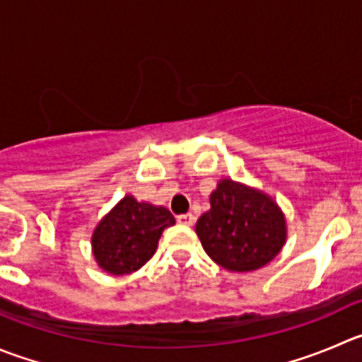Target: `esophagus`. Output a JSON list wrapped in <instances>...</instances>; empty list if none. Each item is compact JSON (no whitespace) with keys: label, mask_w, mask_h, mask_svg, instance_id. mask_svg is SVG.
<instances>
[{"label":"esophagus","mask_w":362,"mask_h":362,"mask_svg":"<svg viewBox=\"0 0 362 362\" xmlns=\"http://www.w3.org/2000/svg\"><path fill=\"white\" fill-rule=\"evenodd\" d=\"M177 222L183 223V226H192L195 222V216L192 213H185V215L177 216Z\"/></svg>","instance_id":"34e87169"}]
</instances>
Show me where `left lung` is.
Segmentation results:
<instances>
[{
    "label": "left lung",
    "mask_w": 362,
    "mask_h": 362,
    "mask_svg": "<svg viewBox=\"0 0 362 362\" xmlns=\"http://www.w3.org/2000/svg\"><path fill=\"white\" fill-rule=\"evenodd\" d=\"M209 204V211L197 220L195 233L206 254L226 270H257L286 243L284 213L261 190L220 179Z\"/></svg>",
    "instance_id": "8db88e82"
}]
</instances>
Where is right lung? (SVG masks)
Segmentation results:
<instances>
[{
  "label": "right lung",
  "mask_w": 362,
  "mask_h": 362,
  "mask_svg": "<svg viewBox=\"0 0 362 362\" xmlns=\"http://www.w3.org/2000/svg\"><path fill=\"white\" fill-rule=\"evenodd\" d=\"M174 223V216L163 206L126 195L94 229V259L112 275L136 272L154 256L163 229Z\"/></svg>",
  "instance_id": "1"
}]
</instances>
